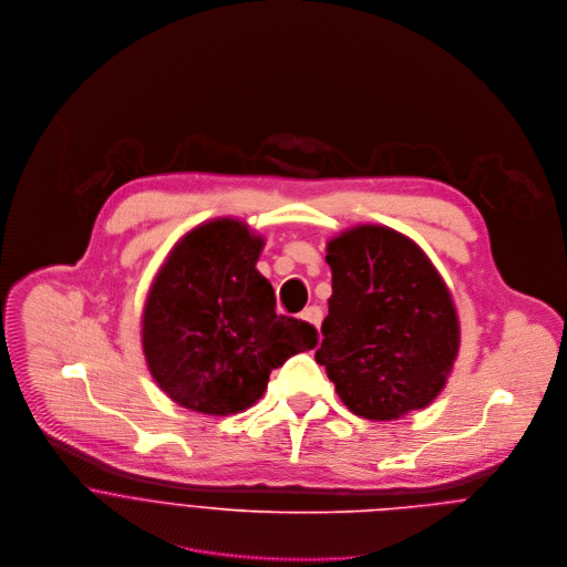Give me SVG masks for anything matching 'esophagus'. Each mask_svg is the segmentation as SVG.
<instances>
[{
	"label": "esophagus",
	"instance_id": "1",
	"mask_svg": "<svg viewBox=\"0 0 567 567\" xmlns=\"http://www.w3.org/2000/svg\"><path fill=\"white\" fill-rule=\"evenodd\" d=\"M306 323H310L312 328H317L319 330V326H321V319H323V315H321V308H317V306H310V308H306L301 315H299Z\"/></svg>",
	"mask_w": 567,
	"mask_h": 567
}]
</instances>
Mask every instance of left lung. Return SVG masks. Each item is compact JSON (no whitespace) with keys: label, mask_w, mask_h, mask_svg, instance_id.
<instances>
[{"label":"left lung","mask_w":567,"mask_h":567,"mask_svg":"<svg viewBox=\"0 0 567 567\" xmlns=\"http://www.w3.org/2000/svg\"><path fill=\"white\" fill-rule=\"evenodd\" d=\"M330 310L315 352L343 404L368 420H398L429 406L460 352L453 295L429 255L406 235L359 224L326 246Z\"/></svg>","instance_id":"obj_1"}]
</instances>
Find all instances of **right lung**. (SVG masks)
Here are the masks:
<instances>
[{
    "instance_id": "1",
    "label": "right lung",
    "mask_w": 567,
    "mask_h": 567,
    "mask_svg": "<svg viewBox=\"0 0 567 567\" xmlns=\"http://www.w3.org/2000/svg\"><path fill=\"white\" fill-rule=\"evenodd\" d=\"M264 237L215 217L185 233L158 268L141 319L150 374L181 406L230 415L252 406L270 372L317 346V330L275 312L257 270Z\"/></svg>"
}]
</instances>
